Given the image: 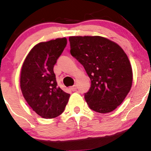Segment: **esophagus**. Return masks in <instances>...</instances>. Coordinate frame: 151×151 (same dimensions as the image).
I'll return each mask as SVG.
<instances>
[{"mask_svg": "<svg viewBox=\"0 0 151 151\" xmlns=\"http://www.w3.org/2000/svg\"><path fill=\"white\" fill-rule=\"evenodd\" d=\"M71 89L73 91H76V90H77V86L74 85V86H71Z\"/></svg>", "mask_w": 151, "mask_h": 151, "instance_id": "obj_1", "label": "esophagus"}]
</instances>
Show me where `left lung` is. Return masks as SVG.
<instances>
[{
	"mask_svg": "<svg viewBox=\"0 0 151 151\" xmlns=\"http://www.w3.org/2000/svg\"><path fill=\"white\" fill-rule=\"evenodd\" d=\"M69 42L71 56L91 80L85 93L89 108L100 113L113 111L132 86L133 71L127 54L118 44L101 36H70Z\"/></svg>",
	"mask_w": 151,
	"mask_h": 151,
	"instance_id": "1",
	"label": "left lung"
}]
</instances>
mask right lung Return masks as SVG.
<instances>
[{"label": "right lung", "instance_id": "add662e5", "mask_svg": "<svg viewBox=\"0 0 151 151\" xmlns=\"http://www.w3.org/2000/svg\"><path fill=\"white\" fill-rule=\"evenodd\" d=\"M66 45V38L40 42L29 51L22 65L20 86L24 98L44 118L61 115L70 97L58 86L53 72Z\"/></svg>", "mask_w": 151, "mask_h": 151}]
</instances>
